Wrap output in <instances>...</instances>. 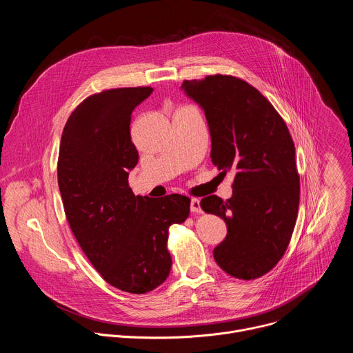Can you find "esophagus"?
Returning a JSON list of instances; mask_svg holds the SVG:
<instances>
[{
	"mask_svg": "<svg viewBox=\"0 0 353 353\" xmlns=\"http://www.w3.org/2000/svg\"><path fill=\"white\" fill-rule=\"evenodd\" d=\"M190 210H191L192 214H201V212H203V210H201V205H199V199H196V198L191 199Z\"/></svg>",
	"mask_w": 353,
	"mask_h": 353,
	"instance_id": "1",
	"label": "esophagus"
}]
</instances>
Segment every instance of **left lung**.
<instances>
[{"mask_svg": "<svg viewBox=\"0 0 353 353\" xmlns=\"http://www.w3.org/2000/svg\"><path fill=\"white\" fill-rule=\"evenodd\" d=\"M181 89L205 113L212 163L223 176L234 173L229 199L208 195L199 204L228 226L214 259L234 278H260L285 254L297 218L300 179L289 130L270 100L240 78L216 74L184 81Z\"/></svg>", "mask_w": 353, "mask_h": 353, "instance_id": "left-lung-1", "label": "left lung"}]
</instances>
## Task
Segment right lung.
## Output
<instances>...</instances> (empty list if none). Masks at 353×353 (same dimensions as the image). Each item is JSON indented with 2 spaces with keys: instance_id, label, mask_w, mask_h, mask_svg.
Listing matches in <instances>:
<instances>
[{
  "instance_id": "add662e5",
  "label": "right lung",
  "mask_w": 353,
  "mask_h": 353,
  "mask_svg": "<svg viewBox=\"0 0 353 353\" xmlns=\"http://www.w3.org/2000/svg\"><path fill=\"white\" fill-rule=\"evenodd\" d=\"M149 86L108 89L86 97L63 131L57 176L70 228L94 270L135 294L169 276V228L190 215V198L135 195L128 172L138 163L130 123Z\"/></svg>"
}]
</instances>
